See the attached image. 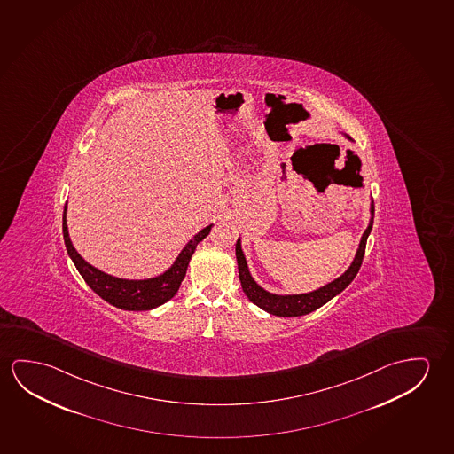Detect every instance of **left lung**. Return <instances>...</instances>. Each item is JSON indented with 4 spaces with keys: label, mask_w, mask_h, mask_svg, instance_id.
Instances as JSON below:
<instances>
[{
    "label": "left lung",
    "mask_w": 454,
    "mask_h": 454,
    "mask_svg": "<svg viewBox=\"0 0 454 454\" xmlns=\"http://www.w3.org/2000/svg\"><path fill=\"white\" fill-rule=\"evenodd\" d=\"M372 223H374V201L371 200L370 224L363 232L356 258L352 261L349 269L342 273L341 277L333 279L332 283H328L325 286L319 287V289L311 291V293L293 294V295H278V294L269 293V291H265L264 287L259 286L258 283L250 275L247 259H245L244 252H242L240 238H239L238 242H236V258H238L239 279H240L245 295L250 299V301L258 305L259 308H262L267 313L279 316V317H297V316L316 311L317 308L325 305L335 295L342 293L352 283V279L356 278V273L362 267L366 240H368V236H370L371 230H372Z\"/></svg>",
    "instance_id": "obj_1"
}]
</instances>
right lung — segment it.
Listing matches in <instances>:
<instances>
[{
  "mask_svg": "<svg viewBox=\"0 0 454 454\" xmlns=\"http://www.w3.org/2000/svg\"><path fill=\"white\" fill-rule=\"evenodd\" d=\"M66 210H67V204L64 206L63 236L70 259L74 261V264L84 281L88 283V286L91 287L98 297L112 303L113 307L121 308L126 311H147V309L160 307L169 299H173L176 293L179 291L182 279L185 278L187 267H189L192 254L195 253L196 245L200 244L206 236H209L210 228H212V224H209L195 234V238L182 248L179 256L176 258L175 264L159 277L147 279L116 278L88 264L78 254L70 242Z\"/></svg>",
  "mask_w": 454,
  "mask_h": 454,
  "instance_id": "obj_1",
  "label": "right lung"
}]
</instances>
